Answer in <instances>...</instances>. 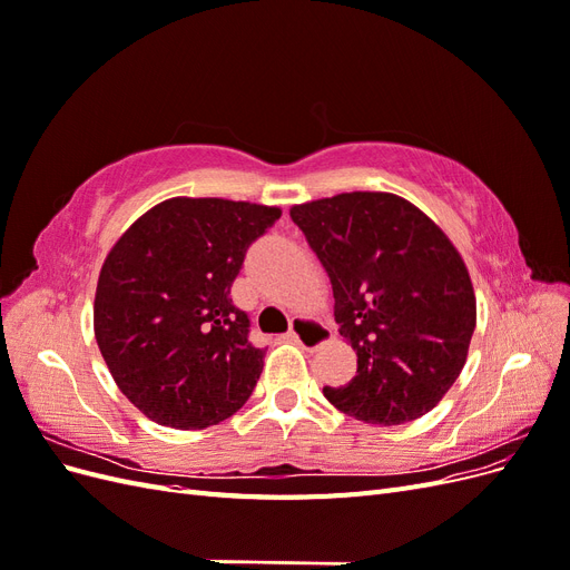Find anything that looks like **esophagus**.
Wrapping results in <instances>:
<instances>
[{
  "mask_svg": "<svg viewBox=\"0 0 570 570\" xmlns=\"http://www.w3.org/2000/svg\"><path fill=\"white\" fill-rule=\"evenodd\" d=\"M287 337L292 342H297L302 350L314 352V350L323 347L327 340H331V331H327V327L321 321H316V318L297 316L295 321H292V327H289V335Z\"/></svg>",
  "mask_w": 570,
  "mask_h": 570,
  "instance_id": "obj_1",
  "label": "esophagus"
}]
</instances>
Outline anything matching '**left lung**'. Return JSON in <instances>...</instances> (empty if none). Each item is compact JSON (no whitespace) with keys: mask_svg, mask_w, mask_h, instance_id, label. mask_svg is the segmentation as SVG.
<instances>
[{"mask_svg":"<svg viewBox=\"0 0 570 570\" xmlns=\"http://www.w3.org/2000/svg\"><path fill=\"white\" fill-rule=\"evenodd\" d=\"M331 278L340 335L356 352L325 400L356 421L400 425L440 404L465 364L475 292L459 249L419 206L342 193L289 209Z\"/></svg>","mask_w":570,"mask_h":570,"instance_id":"1","label":"left lung"}]
</instances>
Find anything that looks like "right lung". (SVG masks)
I'll use <instances>...</instances> for the list:
<instances>
[{"label":"right lung","instance_id":"1","mask_svg":"<svg viewBox=\"0 0 570 570\" xmlns=\"http://www.w3.org/2000/svg\"><path fill=\"white\" fill-rule=\"evenodd\" d=\"M278 206L174 197L137 218L99 271L95 337L118 390L159 425L230 419L262 375L264 350L230 287Z\"/></svg>","mask_w":570,"mask_h":570}]
</instances>
